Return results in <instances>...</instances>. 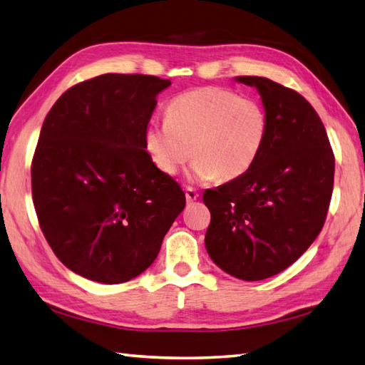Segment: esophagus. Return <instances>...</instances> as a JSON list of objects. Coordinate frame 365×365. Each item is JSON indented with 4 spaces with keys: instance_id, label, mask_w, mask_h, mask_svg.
<instances>
[{
    "instance_id": "esophagus-1",
    "label": "esophagus",
    "mask_w": 365,
    "mask_h": 365,
    "mask_svg": "<svg viewBox=\"0 0 365 365\" xmlns=\"http://www.w3.org/2000/svg\"><path fill=\"white\" fill-rule=\"evenodd\" d=\"M197 198H198V192L197 190H193L192 187L185 189V200H187V203H193Z\"/></svg>"
}]
</instances>
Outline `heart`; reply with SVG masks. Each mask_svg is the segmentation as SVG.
Segmentation results:
<instances>
[{"label":"heart","instance_id":"1","mask_svg":"<svg viewBox=\"0 0 365 365\" xmlns=\"http://www.w3.org/2000/svg\"><path fill=\"white\" fill-rule=\"evenodd\" d=\"M267 116L262 103L232 89L205 86L170 101L165 120L151 121L145 148L162 173L173 176L195 155L198 181H230L254 165L264 145Z\"/></svg>","mask_w":365,"mask_h":365}]
</instances>
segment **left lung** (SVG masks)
Wrapping results in <instances>:
<instances>
[{
    "mask_svg": "<svg viewBox=\"0 0 365 365\" xmlns=\"http://www.w3.org/2000/svg\"><path fill=\"white\" fill-rule=\"evenodd\" d=\"M236 80L258 89L267 133L247 172L205 190V245L230 276L263 280L293 264L322 232L336 162L322 120L299 93L264 77Z\"/></svg>",
    "mask_w": 365,
    "mask_h": 365,
    "instance_id": "8db88e82",
    "label": "left lung"
}]
</instances>
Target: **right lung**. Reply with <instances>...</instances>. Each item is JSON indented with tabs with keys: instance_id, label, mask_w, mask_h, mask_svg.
I'll list each match as a JSON object with an SVG mask.
<instances>
[{
	"instance_id": "obj_1",
	"label": "right lung",
	"mask_w": 365,
	"mask_h": 365,
	"mask_svg": "<svg viewBox=\"0 0 365 365\" xmlns=\"http://www.w3.org/2000/svg\"><path fill=\"white\" fill-rule=\"evenodd\" d=\"M170 80L103 73L69 88L42 124L31 163L37 220L59 262L123 284L153 264L185 206L154 165L145 132Z\"/></svg>"
}]
</instances>
